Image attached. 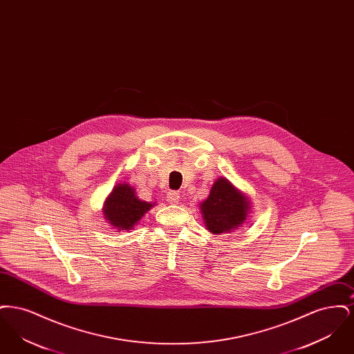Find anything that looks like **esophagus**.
I'll list each match as a JSON object with an SVG mask.
<instances>
[{
  "instance_id": "34e87169",
  "label": "esophagus",
  "mask_w": 354,
  "mask_h": 354,
  "mask_svg": "<svg viewBox=\"0 0 354 354\" xmlns=\"http://www.w3.org/2000/svg\"><path fill=\"white\" fill-rule=\"evenodd\" d=\"M179 199H180V195L176 191H169L167 194V202L169 204H176V203H179Z\"/></svg>"
}]
</instances>
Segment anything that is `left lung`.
Returning a JSON list of instances; mask_svg holds the SVG:
<instances>
[{"label":"left lung","instance_id":"1","mask_svg":"<svg viewBox=\"0 0 354 354\" xmlns=\"http://www.w3.org/2000/svg\"><path fill=\"white\" fill-rule=\"evenodd\" d=\"M207 230L214 235L235 231L248 218L251 202L228 179L219 178L201 204Z\"/></svg>","mask_w":354,"mask_h":354}]
</instances>
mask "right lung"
<instances>
[{
	"label": "right lung",
	"instance_id": "add662e5",
	"mask_svg": "<svg viewBox=\"0 0 354 354\" xmlns=\"http://www.w3.org/2000/svg\"><path fill=\"white\" fill-rule=\"evenodd\" d=\"M151 207H153L152 203L143 202L136 196L131 185L119 183L107 196L102 211L104 219L114 228L118 231H129L134 228L135 224L150 211Z\"/></svg>",
	"mask_w": 354,
	"mask_h": 354
}]
</instances>
